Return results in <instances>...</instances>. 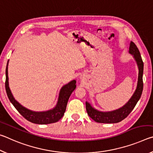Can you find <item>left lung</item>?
Wrapping results in <instances>:
<instances>
[{
	"label": "left lung",
	"instance_id": "left-lung-1",
	"mask_svg": "<svg viewBox=\"0 0 153 153\" xmlns=\"http://www.w3.org/2000/svg\"><path fill=\"white\" fill-rule=\"evenodd\" d=\"M129 52V53L132 54L134 55L139 69L138 84H137L136 91L129 101L123 107L119 108L117 110L111 111V112H100V111L94 109L88 102H86V108L88 115L96 122L103 123H115L120 122L121 121L128 117L140 98L142 90H143L142 76H143L144 63L138 48L133 42H131L130 43Z\"/></svg>",
	"mask_w": 153,
	"mask_h": 153
}]
</instances>
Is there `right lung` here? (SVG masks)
I'll return each instance as SVG.
<instances>
[{
	"mask_svg": "<svg viewBox=\"0 0 153 153\" xmlns=\"http://www.w3.org/2000/svg\"><path fill=\"white\" fill-rule=\"evenodd\" d=\"M7 65H8V63H7ZM7 65L6 68V80H5V89H6L7 94L8 96L10 101L23 117L30 122L36 124H48L55 123L63 117L64 113L65 112L69 98L76 88V80H73L62 88L60 94H59L57 105L53 109L45 111V112H33V111H30L22 107L13 97L9 87L8 67H7Z\"/></svg>",
	"mask_w": 153,
	"mask_h": 153,
	"instance_id": "obj_1",
	"label": "right lung"
}]
</instances>
